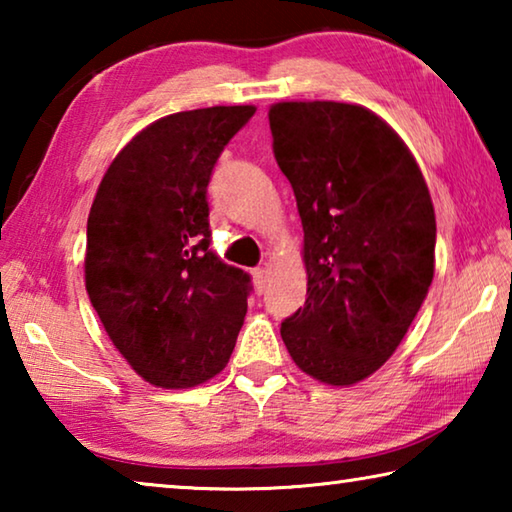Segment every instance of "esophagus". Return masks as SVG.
Masks as SVG:
<instances>
[{
	"label": "esophagus",
	"mask_w": 512,
	"mask_h": 512,
	"mask_svg": "<svg viewBox=\"0 0 512 512\" xmlns=\"http://www.w3.org/2000/svg\"><path fill=\"white\" fill-rule=\"evenodd\" d=\"M253 282H255V289H257V293H262L264 291V287H266V271L264 268H253Z\"/></svg>",
	"instance_id": "esophagus-1"
}]
</instances>
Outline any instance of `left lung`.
Returning <instances> with one entry per match:
<instances>
[{"instance_id":"obj_1","label":"left lung","mask_w":512,"mask_h":512,"mask_svg":"<svg viewBox=\"0 0 512 512\" xmlns=\"http://www.w3.org/2000/svg\"><path fill=\"white\" fill-rule=\"evenodd\" d=\"M268 121L305 230L307 300L282 320V341L307 375L357 384L397 350L431 287L427 183L393 128L363 106L284 101Z\"/></svg>"}]
</instances>
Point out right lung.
<instances>
[{
  "label": "right lung",
  "instance_id": "obj_1",
  "mask_svg": "<svg viewBox=\"0 0 512 512\" xmlns=\"http://www.w3.org/2000/svg\"><path fill=\"white\" fill-rule=\"evenodd\" d=\"M255 106L176 112L137 133L103 176L88 216L85 289L137 375L192 388L225 368L250 275L210 250L207 185Z\"/></svg>",
  "mask_w": 512,
  "mask_h": 512
}]
</instances>
